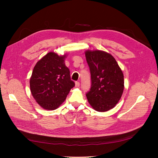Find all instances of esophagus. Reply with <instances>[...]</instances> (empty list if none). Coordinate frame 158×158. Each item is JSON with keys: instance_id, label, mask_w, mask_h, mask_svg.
<instances>
[{"instance_id": "esophagus-1", "label": "esophagus", "mask_w": 158, "mask_h": 158, "mask_svg": "<svg viewBox=\"0 0 158 158\" xmlns=\"http://www.w3.org/2000/svg\"><path fill=\"white\" fill-rule=\"evenodd\" d=\"M75 86L76 88H78L80 86V82H75Z\"/></svg>"}]
</instances>
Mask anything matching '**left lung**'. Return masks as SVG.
I'll return each mask as SVG.
<instances>
[{
  "mask_svg": "<svg viewBox=\"0 0 158 158\" xmlns=\"http://www.w3.org/2000/svg\"><path fill=\"white\" fill-rule=\"evenodd\" d=\"M85 55L92 80L86 94L88 101L95 111H107L116 106L123 95V72L114 57L107 52L87 50Z\"/></svg>",
  "mask_w": 158,
  "mask_h": 158,
  "instance_id": "1",
  "label": "left lung"
}]
</instances>
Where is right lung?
Masks as SVG:
<instances>
[{
	"label": "right lung",
	"mask_w": 158,
	"mask_h": 158,
	"mask_svg": "<svg viewBox=\"0 0 158 158\" xmlns=\"http://www.w3.org/2000/svg\"><path fill=\"white\" fill-rule=\"evenodd\" d=\"M66 56V54L59 56L49 52L33 68L30 80V90L36 102L44 109L58 108L75 85L64 63Z\"/></svg>",
	"instance_id": "add662e5"
}]
</instances>
